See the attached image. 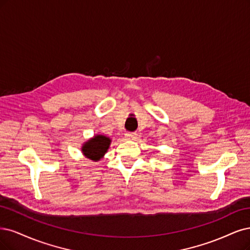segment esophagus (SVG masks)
Returning <instances> with one entry per match:
<instances>
[{"mask_svg":"<svg viewBox=\"0 0 250 250\" xmlns=\"http://www.w3.org/2000/svg\"><path fill=\"white\" fill-rule=\"evenodd\" d=\"M126 137H127L128 140L136 141V139H137V133H135V132H128V133H126Z\"/></svg>","mask_w":250,"mask_h":250,"instance_id":"1","label":"esophagus"}]
</instances>
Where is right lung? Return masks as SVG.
<instances>
[{"label":"right lung","mask_w":250,"mask_h":250,"mask_svg":"<svg viewBox=\"0 0 250 250\" xmlns=\"http://www.w3.org/2000/svg\"><path fill=\"white\" fill-rule=\"evenodd\" d=\"M110 142L111 141L109 137L102 134H97L83 145L82 152L87 158L94 161H98L107 152Z\"/></svg>","instance_id":"add662e5"}]
</instances>
